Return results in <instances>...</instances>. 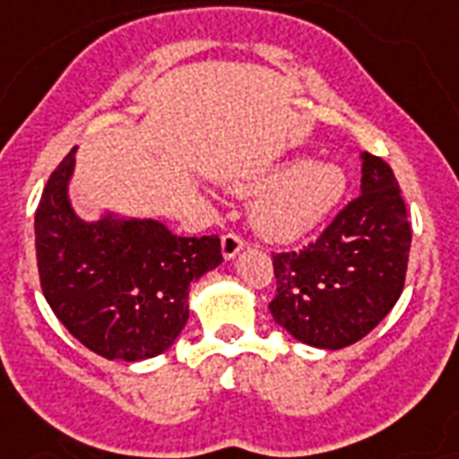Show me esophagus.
I'll use <instances>...</instances> for the list:
<instances>
[{"label":"esophagus","mask_w":459,"mask_h":459,"mask_svg":"<svg viewBox=\"0 0 459 459\" xmlns=\"http://www.w3.org/2000/svg\"><path fill=\"white\" fill-rule=\"evenodd\" d=\"M244 238L241 237H237V234H225V237H222V241H221V248H222V257H225V260H232V257H237L238 253L244 251Z\"/></svg>","instance_id":"obj_1"}]
</instances>
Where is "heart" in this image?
Segmentation results:
<instances>
[{
	"instance_id": "b5f03b06",
	"label": "heart",
	"mask_w": 459,
	"mask_h": 459,
	"mask_svg": "<svg viewBox=\"0 0 459 459\" xmlns=\"http://www.w3.org/2000/svg\"><path fill=\"white\" fill-rule=\"evenodd\" d=\"M344 187V170L319 159L293 164L276 176L234 185L238 195L255 192L251 218L257 232L283 244L314 232L338 206Z\"/></svg>"
}]
</instances>
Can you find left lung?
<instances>
[{
  "instance_id": "left-lung-1",
  "label": "left lung",
  "mask_w": 459,
  "mask_h": 459,
  "mask_svg": "<svg viewBox=\"0 0 459 459\" xmlns=\"http://www.w3.org/2000/svg\"><path fill=\"white\" fill-rule=\"evenodd\" d=\"M411 222L387 161L361 152V195L302 251L274 253V321L295 340L342 350L366 338L399 300Z\"/></svg>"
}]
</instances>
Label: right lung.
<instances>
[{
  "mask_svg": "<svg viewBox=\"0 0 459 459\" xmlns=\"http://www.w3.org/2000/svg\"><path fill=\"white\" fill-rule=\"evenodd\" d=\"M72 147L34 213L44 298L67 331L109 361L166 351L189 319V286L222 263L221 238L178 237L154 218L82 221L70 202Z\"/></svg>",
  "mask_w": 459,
  "mask_h": 459,
  "instance_id": "obj_1",
  "label": "right lung"
}]
</instances>
